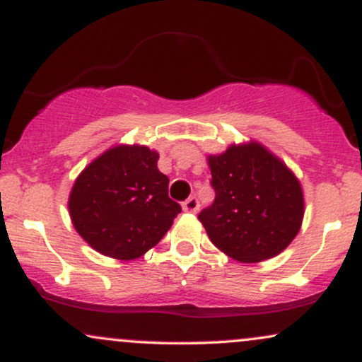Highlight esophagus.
Wrapping results in <instances>:
<instances>
[{
	"mask_svg": "<svg viewBox=\"0 0 362 362\" xmlns=\"http://www.w3.org/2000/svg\"><path fill=\"white\" fill-rule=\"evenodd\" d=\"M182 207H184L185 213H195V211L199 209V199L192 195V197L187 199L184 204H182Z\"/></svg>",
	"mask_w": 362,
	"mask_h": 362,
	"instance_id": "esophagus-1",
	"label": "esophagus"
}]
</instances>
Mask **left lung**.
Here are the masks:
<instances>
[{
	"instance_id": "obj_1",
	"label": "left lung",
	"mask_w": 362,
	"mask_h": 362,
	"mask_svg": "<svg viewBox=\"0 0 362 362\" xmlns=\"http://www.w3.org/2000/svg\"><path fill=\"white\" fill-rule=\"evenodd\" d=\"M214 202L199 213L207 236L238 262L279 255L301 228L305 199L300 180L260 143L231 144L207 156Z\"/></svg>"
}]
</instances>
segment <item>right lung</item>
Instances as JSON below:
<instances>
[{
    "label": "right lung",
    "mask_w": 362,
    "mask_h": 362,
    "mask_svg": "<svg viewBox=\"0 0 362 362\" xmlns=\"http://www.w3.org/2000/svg\"><path fill=\"white\" fill-rule=\"evenodd\" d=\"M146 146H114L80 173L69 216L80 236L102 255L134 260L163 238L182 207L168 197V177Z\"/></svg>",
    "instance_id": "add662e5"
}]
</instances>
